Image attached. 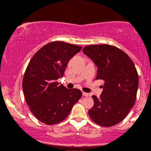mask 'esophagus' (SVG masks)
Segmentation results:
<instances>
[{"label": "esophagus", "mask_w": 151, "mask_h": 151, "mask_svg": "<svg viewBox=\"0 0 151 151\" xmlns=\"http://www.w3.org/2000/svg\"><path fill=\"white\" fill-rule=\"evenodd\" d=\"M82 95L84 96H89V93H86V92H84V91H83V92H82Z\"/></svg>", "instance_id": "1"}]
</instances>
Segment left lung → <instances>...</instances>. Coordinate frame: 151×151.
<instances>
[{
    "mask_svg": "<svg viewBox=\"0 0 151 151\" xmlns=\"http://www.w3.org/2000/svg\"><path fill=\"white\" fill-rule=\"evenodd\" d=\"M97 66L96 79H102L103 91L92 96L93 107L88 111L96 124L110 127L120 123L134 105L138 87V74L131 58L124 51L109 45H92L83 48Z\"/></svg>",
    "mask_w": 151,
    "mask_h": 151,
    "instance_id": "left-lung-1",
    "label": "left lung"
}]
</instances>
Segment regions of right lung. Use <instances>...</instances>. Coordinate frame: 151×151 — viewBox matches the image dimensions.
<instances>
[{
	"label": "right lung",
	"instance_id": "add662e5",
	"mask_svg": "<svg viewBox=\"0 0 151 151\" xmlns=\"http://www.w3.org/2000/svg\"><path fill=\"white\" fill-rule=\"evenodd\" d=\"M81 49L62 41L51 42L38 50L29 62L22 90L31 112L41 122L47 125L61 122L81 97L79 89H67L57 81Z\"/></svg>",
	"mask_w": 151,
	"mask_h": 151
}]
</instances>
